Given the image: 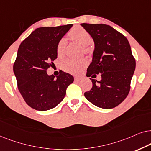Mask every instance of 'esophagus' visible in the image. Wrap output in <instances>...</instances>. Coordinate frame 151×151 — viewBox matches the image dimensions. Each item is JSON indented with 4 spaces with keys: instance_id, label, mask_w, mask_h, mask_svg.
Here are the masks:
<instances>
[{
    "instance_id": "obj_1",
    "label": "esophagus",
    "mask_w": 151,
    "mask_h": 151,
    "mask_svg": "<svg viewBox=\"0 0 151 151\" xmlns=\"http://www.w3.org/2000/svg\"><path fill=\"white\" fill-rule=\"evenodd\" d=\"M82 77H74V80L77 81H79L80 80H81Z\"/></svg>"
}]
</instances>
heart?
Listing matches in <instances>:
<instances>
[{
	"instance_id": "obj_1",
	"label": "heart",
	"mask_w": 151,
	"mask_h": 151,
	"mask_svg": "<svg viewBox=\"0 0 151 151\" xmlns=\"http://www.w3.org/2000/svg\"><path fill=\"white\" fill-rule=\"evenodd\" d=\"M68 37L72 41L79 42L83 46L84 52L88 53L90 52L88 45L91 43L92 39L87 30L81 26H75L70 29L68 34ZM66 45L65 39H61L59 41L57 46V53L58 57H61L64 55V50ZM88 60L86 59H67L62 63L61 68L65 72L71 74H78L81 71L84 67L88 65Z\"/></svg>"
}]
</instances>
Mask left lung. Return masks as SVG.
<instances>
[{
    "mask_svg": "<svg viewBox=\"0 0 151 151\" xmlns=\"http://www.w3.org/2000/svg\"><path fill=\"white\" fill-rule=\"evenodd\" d=\"M93 39L94 50L87 69L88 77L101 73V80L91 79L92 88L84 93L97 107L111 109L119 105L130 89L135 59L125 36L105 24L82 23Z\"/></svg>",
    "mask_w": 151,
    "mask_h": 151,
    "instance_id": "1",
    "label": "left lung"
}]
</instances>
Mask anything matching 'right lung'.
Segmentation results:
<instances>
[{
	"mask_svg": "<svg viewBox=\"0 0 151 151\" xmlns=\"http://www.w3.org/2000/svg\"><path fill=\"white\" fill-rule=\"evenodd\" d=\"M72 26L37 28L19 46L13 70L20 93L33 109L45 111L56 107L73 83V76L63 71L57 79L47 74L57 58L58 43Z\"/></svg>",
	"mask_w": 151,
	"mask_h": 151,
	"instance_id": "add662e5",
	"label": "right lung"
}]
</instances>
